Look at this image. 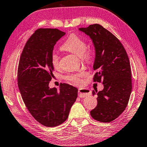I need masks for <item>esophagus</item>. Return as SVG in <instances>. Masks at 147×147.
<instances>
[{
    "mask_svg": "<svg viewBox=\"0 0 147 147\" xmlns=\"http://www.w3.org/2000/svg\"><path fill=\"white\" fill-rule=\"evenodd\" d=\"M91 94L90 90L88 89H85V88H80L78 89V96L80 98H85L89 96Z\"/></svg>",
    "mask_w": 147,
    "mask_h": 147,
    "instance_id": "obj_1",
    "label": "esophagus"
}]
</instances>
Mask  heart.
I'll return each mask as SVG.
<instances>
[{
  "instance_id": "1",
  "label": "heart",
  "mask_w": 147,
  "mask_h": 147,
  "mask_svg": "<svg viewBox=\"0 0 147 147\" xmlns=\"http://www.w3.org/2000/svg\"><path fill=\"white\" fill-rule=\"evenodd\" d=\"M87 43L84 39L76 34H72L69 36L64 43L61 46V49L81 57L85 62H89L90 60V53L87 49ZM51 62L54 67L57 68L59 65V58L55 53H53L51 56ZM84 74H71L65 77V79L70 81L75 85L82 84V77Z\"/></svg>"
}]
</instances>
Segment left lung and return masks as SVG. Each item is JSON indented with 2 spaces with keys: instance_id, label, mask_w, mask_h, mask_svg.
<instances>
[{
  "instance_id": "left-lung-1",
  "label": "left lung",
  "mask_w": 147,
  "mask_h": 147,
  "mask_svg": "<svg viewBox=\"0 0 147 147\" xmlns=\"http://www.w3.org/2000/svg\"><path fill=\"white\" fill-rule=\"evenodd\" d=\"M79 30L89 36L95 48L94 82L103 84L98 96V104L90 111L92 118L109 123L125 111L132 91L130 61L124 47L116 37L100 24L90 25Z\"/></svg>"
}]
</instances>
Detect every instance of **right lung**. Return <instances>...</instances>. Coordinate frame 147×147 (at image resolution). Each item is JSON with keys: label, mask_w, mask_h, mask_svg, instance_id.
Instances as JSON below:
<instances>
[{"label": "right lung", "mask_w": 147, "mask_h": 147, "mask_svg": "<svg viewBox=\"0 0 147 147\" xmlns=\"http://www.w3.org/2000/svg\"><path fill=\"white\" fill-rule=\"evenodd\" d=\"M65 33L58 29H38L26 42L18 67V86L26 107L44 126L53 127L67 119L78 96V89L62 84L49 88L54 70L51 56L57 42Z\"/></svg>", "instance_id": "1"}]
</instances>
